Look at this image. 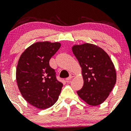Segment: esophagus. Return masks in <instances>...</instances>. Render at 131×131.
<instances>
[{
  "instance_id": "obj_1",
  "label": "esophagus",
  "mask_w": 131,
  "mask_h": 131,
  "mask_svg": "<svg viewBox=\"0 0 131 131\" xmlns=\"http://www.w3.org/2000/svg\"><path fill=\"white\" fill-rule=\"evenodd\" d=\"M74 76H75V74H73V73H71V74H70V76H69V77L68 78H67V81H70L71 79V78H73V77H74Z\"/></svg>"
}]
</instances>
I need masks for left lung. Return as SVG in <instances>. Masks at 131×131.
<instances>
[{
	"mask_svg": "<svg viewBox=\"0 0 131 131\" xmlns=\"http://www.w3.org/2000/svg\"><path fill=\"white\" fill-rule=\"evenodd\" d=\"M82 69L84 85L77 91L79 97L92 106L108 98L116 82L115 66L109 55L99 46L85 43L72 47Z\"/></svg>",
	"mask_w": 131,
	"mask_h": 131,
	"instance_id": "8db88e82",
	"label": "left lung"
}]
</instances>
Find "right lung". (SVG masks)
<instances>
[{"mask_svg":"<svg viewBox=\"0 0 131 131\" xmlns=\"http://www.w3.org/2000/svg\"><path fill=\"white\" fill-rule=\"evenodd\" d=\"M61 46L60 42H38L22 53L18 62L16 82L23 97L40 110L50 107L58 100L63 84L49 65L51 57Z\"/></svg>","mask_w":131,"mask_h":131,"instance_id":"add662e5","label":"right lung"}]
</instances>
